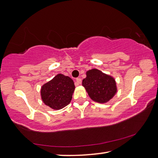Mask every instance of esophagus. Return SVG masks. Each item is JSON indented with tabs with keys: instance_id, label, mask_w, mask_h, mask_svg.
Listing matches in <instances>:
<instances>
[{
	"instance_id": "esophagus-1",
	"label": "esophagus",
	"mask_w": 158,
	"mask_h": 158,
	"mask_svg": "<svg viewBox=\"0 0 158 158\" xmlns=\"http://www.w3.org/2000/svg\"><path fill=\"white\" fill-rule=\"evenodd\" d=\"M81 82H82V79L81 78H80V77H77V78H76L77 85L81 84Z\"/></svg>"
}]
</instances>
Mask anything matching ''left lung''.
Masks as SVG:
<instances>
[{
  "instance_id": "1",
  "label": "left lung",
  "mask_w": 158,
  "mask_h": 158,
  "mask_svg": "<svg viewBox=\"0 0 158 158\" xmlns=\"http://www.w3.org/2000/svg\"><path fill=\"white\" fill-rule=\"evenodd\" d=\"M86 75L87 77L82 80V86L92 100L106 103L114 97L117 92L114 77L96 69L87 71Z\"/></svg>"
}]
</instances>
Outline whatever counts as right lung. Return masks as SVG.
<instances>
[{
  "mask_svg": "<svg viewBox=\"0 0 158 158\" xmlns=\"http://www.w3.org/2000/svg\"><path fill=\"white\" fill-rule=\"evenodd\" d=\"M75 89L71 77L59 73L51 81L42 85L41 96L47 106L53 110H60L70 103Z\"/></svg>",
  "mask_w": 158,
  "mask_h": 158,
  "instance_id": "obj_1",
  "label": "right lung"
}]
</instances>
